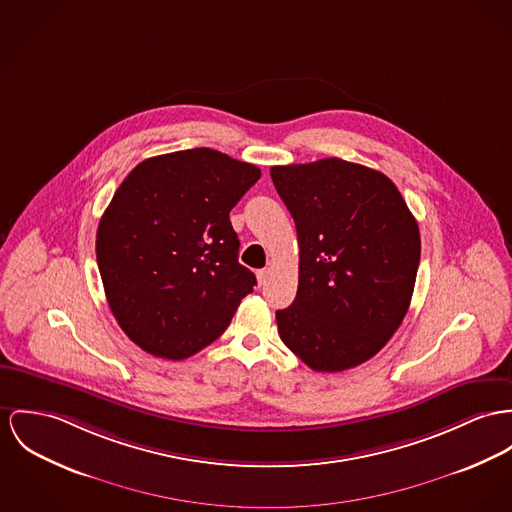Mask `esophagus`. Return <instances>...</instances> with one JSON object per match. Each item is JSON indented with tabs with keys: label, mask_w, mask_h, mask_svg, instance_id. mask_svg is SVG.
I'll list each match as a JSON object with an SVG mask.
<instances>
[{
	"label": "esophagus",
	"mask_w": 512,
	"mask_h": 512,
	"mask_svg": "<svg viewBox=\"0 0 512 512\" xmlns=\"http://www.w3.org/2000/svg\"><path fill=\"white\" fill-rule=\"evenodd\" d=\"M269 276H271V271H269V269H259V271H257V282H259V286L267 284Z\"/></svg>",
	"instance_id": "obj_1"
}]
</instances>
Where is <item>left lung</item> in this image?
<instances>
[{
	"label": "left lung",
	"instance_id": "left-lung-1",
	"mask_svg": "<svg viewBox=\"0 0 512 512\" xmlns=\"http://www.w3.org/2000/svg\"><path fill=\"white\" fill-rule=\"evenodd\" d=\"M290 210L300 276L292 306L276 312L282 343L315 372L372 358L409 310L421 236L394 183L345 159L271 167Z\"/></svg>",
	"mask_w": 512,
	"mask_h": 512
}]
</instances>
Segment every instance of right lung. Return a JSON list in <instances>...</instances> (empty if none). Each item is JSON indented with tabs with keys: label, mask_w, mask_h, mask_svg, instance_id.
Returning a JSON list of instances; mask_svg holds the SVG:
<instances>
[{
	"label": "right lung",
	"mask_w": 512,
	"mask_h": 512,
	"mask_svg": "<svg viewBox=\"0 0 512 512\" xmlns=\"http://www.w3.org/2000/svg\"><path fill=\"white\" fill-rule=\"evenodd\" d=\"M259 177L251 163L195 148L144 159L120 183L95 251L109 308L142 351L193 356L253 292L230 210Z\"/></svg>",
	"instance_id": "obj_1"
}]
</instances>
